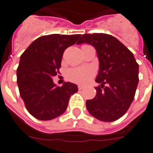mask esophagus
<instances>
[{"mask_svg": "<svg viewBox=\"0 0 153 153\" xmlns=\"http://www.w3.org/2000/svg\"><path fill=\"white\" fill-rule=\"evenodd\" d=\"M83 85H78V89L79 90V91H81V90L83 89Z\"/></svg>", "mask_w": 153, "mask_h": 153, "instance_id": "obj_1", "label": "esophagus"}]
</instances>
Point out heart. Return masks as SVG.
<instances>
[{
    "label": "heart",
    "mask_w": 153,
    "mask_h": 153,
    "mask_svg": "<svg viewBox=\"0 0 153 153\" xmlns=\"http://www.w3.org/2000/svg\"><path fill=\"white\" fill-rule=\"evenodd\" d=\"M95 75L94 68L87 66L83 68H74L67 70L66 76L69 80L74 83L84 84Z\"/></svg>",
    "instance_id": "1"
}]
</instances>
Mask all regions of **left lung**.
I'll use <instances>...</instances> for the list:
<instances>
[{
  "instance_id": "1",
  "label": "left lung",
  "mask_w": 153,
  "mask_h": 153,
  "mask_svg": "<svg viewBox=\"0 0 153 153\" xmlns=\"http://www.w3.org/2000/svg\"><path fill=\"white\" fill-rule=\"evenodd\" d=\"M88 43L97 50L100 62L95 81L96 97L86 101L90 114L111 122L124 115L135 97L139 83V64L127 47L114 36L104 33L83 34L76 44Z\"/></svg>"
}]
</instances>
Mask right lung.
I'll return each instance as SVG.
<instances>
[{"label":"right lung","instance_id":"right-lung-1","mask_svg":"<svg viewBox=\"0 0 153 153\" xmlns=\"http://www.w3.org/2000/svg\"><path fill=\"white\" fill-rule=\"evenodd\" d=\"M79 35L53 34L36 39L22 53L17 69V83L26 109L39 120L48 121L63 114L70 96L77 86L64 82L62 87L53 83L59 74L62 55L75 44Z\"/></svg>","mask_w":153,"mask_h":153}]
</instances>
